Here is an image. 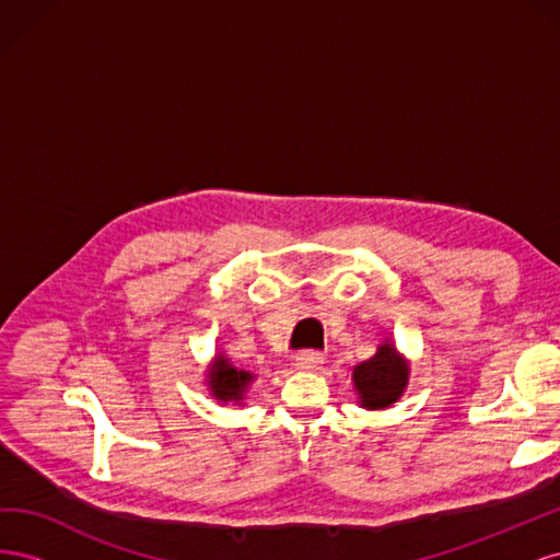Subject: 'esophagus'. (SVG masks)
Returning a JSON list of instances; mask_svg holds the SVG:
<instances>
[{
	"label": "esophagus",
	"mask_w": 560,
	"mask_h": 560,
	"mask_svg": "<svg viewBox=\"0 0 560 560\" xmlns=\"http://www.w3.org/2000/svg\"><path fill=\"white\" fill-rule=\"evenodd\" d=\"M322 364H325V354L322 352H301L294 362L299 371H319Z\"/></svg>",
	"instance_id": "1"
}]
</instances>
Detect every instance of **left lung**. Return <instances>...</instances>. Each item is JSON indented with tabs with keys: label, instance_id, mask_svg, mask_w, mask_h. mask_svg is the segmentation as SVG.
Masks as SVG:
<instances>
[{
	"label": "left lung",
	"instance_id": "1",
	"mask_svg": "<svg viewBox=\"0 0 560 560\" xmlns=\"http://www.w3.org/2000/svg\"><path fill=\"white\" fill-rule=\"evenodd\" d=\"M409 376V360L397 350L393 338H385L369 360L352 366V387L358 395V404L366 411L389 409L406 393Z\"/></svg>",
	"mask_w": 560,
	"mask_h": 560
}]
</instances>
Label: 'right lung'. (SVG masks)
<instances>
[{
    "label": "right lung",
    "instance_id": "obj_1",
    "mask_svg": "<svg viewBox=\"0 0 560 560\" xmlns=\"http://www.w3.org/2000/svg\"><path fill=\"white\" fill-rule=\"evenodd\" d=\"M254 378H257V376H254L252 371L235 366L226 352H217L212 362L208 364V371H206L208 393L219 404L243 406Z\"/></svg>",
    "mask_w": 560,
    "mask_h": 560
}]
</instances>
